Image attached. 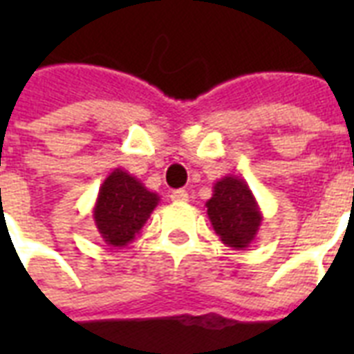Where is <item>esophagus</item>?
<instances>
[{"mask_svg": "<svg viewBox=\"0 0 354 354\" xmlns=\"http://www.w3.org/2000/svg\"><path fill=\"white\" fill-rule=\"evenodd\" d=\"M171 200L172 202H178V204H183V202H187L189 200V193L185 189H176V191H172L171 193Z\"/></svg>", "mask_w": 354, "mask_h": 354, "instance_id": "1", "label": "esophagus"}]
</instances>
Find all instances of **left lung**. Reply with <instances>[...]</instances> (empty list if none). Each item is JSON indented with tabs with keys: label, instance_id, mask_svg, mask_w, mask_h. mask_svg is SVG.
Returning <instances> with one entry per match:
<instances>
[{
	"label": "left lung",
	"instance_id": "1",
	"mask_svg": "<svg viewBox=\"0 0 354 354\" xmlns=\"http://www.w3.org/2000/svg\"><path fill=\"white\" fill-rule=\"evenodd\" d=\"M205 207L211 226L227 248L244 250L257 236L263 213L242 178L233 174L221 178L213 185V196Z\"/></svg>",
	"mask_w": 354,
	"mask_h": 354
}]
</instances>
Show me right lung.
<instances>
[{
  "label": "right lung",
  "instance_id": "1",
  "mask_svg": "<svg viewBox=\"0 0 354 354\" xmlns=\"http://www.w3.org/2000/svg\"><path fill=\"white\" fill-rule=\"evenodd\" d=\"M158 204L160 196L138 178L124 169H113L99 189L93 221L108 246L124 248L141 233Z\"/></svg>",
  "mask_w": 354,
  "mask_h": 354
}]
</instances>
